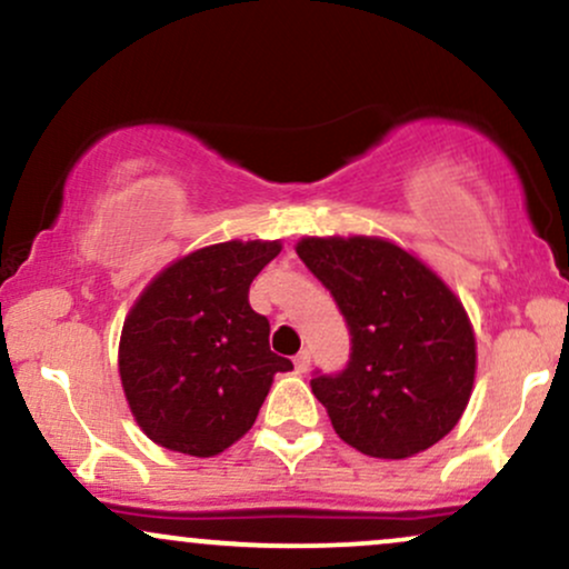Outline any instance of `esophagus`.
<instances>
[{
    "mask_svg": "<svg viewBox=\"0 0 569 569\" xmlns=\"http://www.w3.org/2000/svg\"><path fill=\"white\" fill-rule=\"evenodd\" d=\"M293 369H297L299 375H305V371L310 369V350H302L299 356H293Z\"/></svg>",
    "mask_w": 569,
    "mask_h": 569,
    "instance_id": "1",
    "label": "esophagus"
}]
</instances>
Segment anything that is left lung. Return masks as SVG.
<instances>
[{
  "label": "left lung",
  "instance_id": "left-lung-1",
  "mask_svg": "<svg viewBox=\"0 0 569 569\" xmlns=\"http://www.w3.org/2000/svg\"><path fill=\"white\" fill-rule=\"evenodd\" d=\"M297 253L350 331L345 369L310 380L339 439L385 460L441 441L460 420L476 375V339L455 293L380 238H305Z\"/></svg>",
  "mask_w": 569,
  "mask_h": 569
}]
</instances>
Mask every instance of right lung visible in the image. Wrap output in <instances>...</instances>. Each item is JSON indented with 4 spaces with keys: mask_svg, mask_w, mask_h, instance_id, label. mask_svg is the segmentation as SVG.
<instances>
[{
    "mask_svg": "<svg viewBox=\"0 0 569 569\" xmlns=\"http://www.w3.org/2000/svg\"><path fill=\"white\" fill-rule=\"evenodd\" d=\"M280 243H219L162 270L122 326L120 377L143 433L192 457L224 452L257 420L276 371L270 321L248 305Z\"/></svg>",
    "mask_w": 569,
    "mask_h": 569,
    "instance_id": "obj_1",
    "label": "right lung"
}]
</instances>
